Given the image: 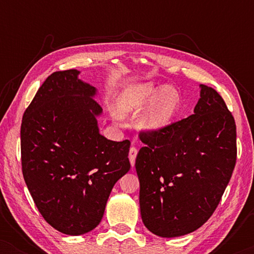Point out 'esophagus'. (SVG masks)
<instances>
[{"instance_id": "1", "label": "esophagus", "mask_w": 254, "mask_h": 254, "mask_svg": "<svg viewBox=\"0 0 254 254\" xmlns=\"http://www.w3.org/2000/svg\"><path fill=\"white\" fill-rule=\"evenodd\" d=\"M136 155H137V148L131 147L129 149V161H130L131 165L135 164V158H136Z\"/></svg>"}]
</instances>
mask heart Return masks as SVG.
Returning a JSON list of instances; mask_svg holds the SVG:
<instances>
[{
	"instance_id": "1",
	"label": "heart",
	"mask_w": 254,
	"mask_h": 254,
	"mask_svg": "<svg viewBox=\"0 0 254 254\" xmlns=\"http://www.w3.org/2000/svg\"><path fill=\"white\" fill-rule=\"evenodd\" d=\"M180 97L173 86L158 89L154 83L129 84L119 93L116 100V112L120 117L141 111L148 105L138 119V126L145 130H158L168 126L176 116Z\"/></svg>"
}]
</instances>
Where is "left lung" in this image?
<instances>
[{"instance_id": "obj_1", "label": "left lung", "mask_w": 254, "mask_h": 254, "mask_svg": "<svg viewBox=\"0 0 254 254\" xmlns=\"http://www.w3.org/2000/svg\"><path fill=\"white\" fill-rule=\"evenodd\" d=\"M194 114L138 134L135 168L142 221L152 234L178 237L206 223L237 159L236 124L216 90L201 84Z\"/></svg>"}]
</instances>
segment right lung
<instances>
[{
  "label": "right lung",
  "instance_id": "add662e5",
  "mask_svg": "<svg viewBox=\"0 0 254 254\" xmlns=\"http://www.w3.org/2000/svg\"><path fill=\"white\" fill-rule=\"evenodd\" d=\"M76 69L48 76L20 126L22 171L45 221L77 236L95 229L114 184L129 171V140L99 134L96 89Z\"/></svg>",
  "mask_w": 254,
  "mask_h": 254
}]
</instances>
